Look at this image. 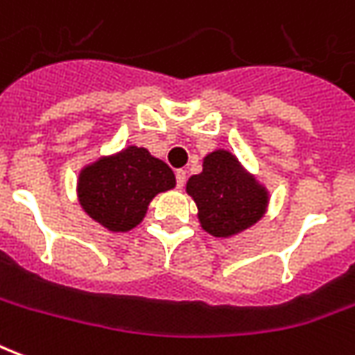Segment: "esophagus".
<instances>
[{"instance_id":"34e87169","label":"esophagus","mask_w":355,"mask_h":355,"mask_svg":"<svg viewBox=\"0 0 355 355\" xmlns=\"http://www.w3.org/2000/svg\"><path fill=\"white\" fill-rule=\"evenodd\" d=\"M185 180H187V173H185V170H178V172H175V182H178V187H180V189L185 185Z\"/></svg>"}]
</instances>
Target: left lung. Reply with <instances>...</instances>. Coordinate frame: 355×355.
I'll list each match as a JSON object with an SVG mask.
<instances>
[{
	"label": "left lung",
	"instance_id": "1",
	"mask_svg": "<svg viewBox=\"0 0 355 355\" xmlns=\"http://www.w3.org/2000/svg\"><path fill=\"white\" fill-rule=\"evenodd\" d=\"M185 191L197 205L200 227L218 239L250 230L270 202V191L225 149L206 155L202 172L191 175Z\"/></svg>",
	"mask_w": 355,
	"mask_h": 355
}]
</instances>
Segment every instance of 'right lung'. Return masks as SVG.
<instances>
[{"label":"right lung","instance_id":"right-lung-1","mask_svg":"<svg viewBox=\"0 0 355 355\" xmlns=\"http://www.w3.org/2000/svg\"><path fill=\"white\" fill-rule=\"evenodd\" d=\"M175 187L172 168L145 147L130 145L80 170L78 202L110 233H125L143 222L158 193Z\"/></svg>","mask_w":355,"mask_h":355}]
</instances>
